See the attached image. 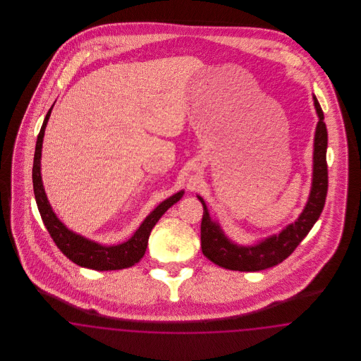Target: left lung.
I'll return each instance as SVG.
<instances>
[{
  "label": "left lung",
  "instance_id": "obj_1",
  "mask_svg": "<svg viewBox=\"0 0 361 361\" xmlns=\"http://www.w3.org/2000/svg\"><path fill=\"white\" fill-rule=\"evenodd\" d=\"M312 100L319 121L317 123L314 135L311 189L302 214L295 222L279 231V234L269 235L252 245H240L224 234L219 222L212 221L204 199L197 195L204 209L200 233L202 250L214 264L240 272H257L275 267L291 255L318 221L327 195V130L322 108L315 94H312Z\"/></svg>",
  "mask_w": 361,
  "mask_h": 361
}]
</instances>
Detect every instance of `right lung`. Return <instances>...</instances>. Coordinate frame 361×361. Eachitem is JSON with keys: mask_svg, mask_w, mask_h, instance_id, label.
Returning a JSON list of instances; mask_svg holds the SVG:
<instances>
[{"mask_svg": "<svg viewBox=\"0 0 361 361\" xmlns=\"http://www.w3.org/2000/svg\"><path fill=\"white\" fill-rule=\"evenodd\" d=\"M54 106V105H52ZM52 106L49 109L40 133L36 140L35 147L34 168H32V183H34L35 199L39 208L40 216L43 224L46 226L47 231L50 233L55 245L59 250L71 259L74 264L94 269V271H118L130 268L139 262V259L145 256L147 240L150 233L159 218L173 206L176 204L184 195V189L174 193L162 203H159L154 209L146 216V219L137 228L134 235L126 242L119 245H102L96 240L85 238L73 230L68 228L63 222L56 216L54 212L51 204L47 199L46 190L42 181V172H40V159H42V146L46 126L51 115Z\"/></svg>", "mask_w": 361, "mask_h": 361, "instance_id": "1", "label": "right lung"}]
</instances>
